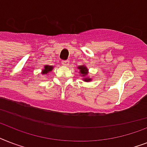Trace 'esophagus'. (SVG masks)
<instances>
[{
	"instance_id": "obj_1",
	"label": "esophagus",
	"mask_w": 147,
	"mask_h": 147,
	"mask_svg": "<svg viewBox=\"0 0 147 147\" xmlns=\"http://www.w3.org/2000/svg\"><path fill=\"white\" fill-rule=\"evenodd\" d=\"M62 64L63 65H65V66H68L69 64V60H63L62 62Z\"/></svg>"
}]
</instances>
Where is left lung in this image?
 <instances>
[{"label":"left lung","mask_w":147,"mask_h":147,"mask_svg":"<svg viewBox=\"0 0 147 147\" xmlns=\"http://www.w3.org/2000/svg\"><path fill=\"white\" fill-rule=\"evenodd\" d=\"M78 69H80V73L82 74L83 76H85L88 74V69L85 66H80L78 67ZM90 80H91V78H88V79L85 78V81L86 82H89Z\"/></svg>","instance_id":"8db88e82"}]
</instances>
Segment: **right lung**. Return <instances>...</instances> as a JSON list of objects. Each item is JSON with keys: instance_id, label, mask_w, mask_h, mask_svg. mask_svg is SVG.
<instances>
[{"instance_id": "add662e5", "label": "right lung", "mask_w": 147, "mask_h": 147, "mask_svg": "<svg viewBox=\"0 0 147 147\" xmlns=\"http://www.w3.org/2000/svg\"><path fill=\"white\" fill-rule=\"evenodd\" d=\"M52 69H53V67H52V66H49V65H45L44 69L42 70V74H47V72H49V71H52Z\"/></svg>"}]
</instances>
